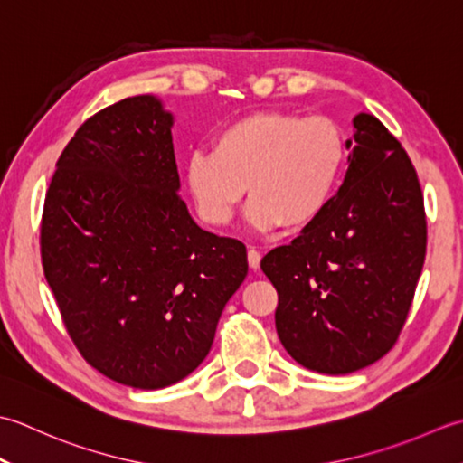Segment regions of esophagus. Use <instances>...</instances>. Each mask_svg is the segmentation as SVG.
<instances>
[{
  "instance_id": "esophagus-1",
  "label": "esophagus",
  "mask_w": 463,
  "mask_h": 463,
  "mask_svg": "<svg viewBox=\"0 0 463 463\" xmlns=\"http://www.w3.org/2000/svg\"><path fill=\"white\" fill-rule=\"evenodd\" d=\"M260 261H261V253L256 248H250L248 250V263L251 269H258L260 268Z\"/></svg>"
}]
</instances>
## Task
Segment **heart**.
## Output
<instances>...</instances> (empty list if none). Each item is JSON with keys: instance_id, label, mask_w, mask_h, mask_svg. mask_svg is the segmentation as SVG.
<instances>
[{"instance_id": "heart-1", "label": "heart", "mask_w": 463, "mask_h": 463, "mask_svg": "<svg viewBox=\"0 0 463 463\" xmlns=\"http://www.w3.org/2000/svg\"><path fill=\"white\" fill-rule=\"evenodd\" d=\"M344 162L345 141L334 119L263 109L225 126L213 152L192 154L187 185L212 225L230 223L250 190L253 228H306L332 200Z\"/></svg>"}]
</instances>
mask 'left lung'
Segmentation results:
<instances>
[{
  "label": "left lung",
  "instance_id": "obj_1",
  "mask_svg": "<svg viewBox=\"0 0 463 463\" xmlns=\"http://www.w3.org/2000/svg\"><path fill=\"white\" fill-rule=\"evenodd\" d=\"M354 128L350 165L324 213L261 260L278 289L279 342L298 364L329 375L362 370L395 345L428 245L411 159L370 113Z\"/></svg>",
  "mask_w": 463,
  "mask_h": 463
}]
</instances>
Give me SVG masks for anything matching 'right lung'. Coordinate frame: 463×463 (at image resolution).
Segmentation results:
<instances>
[{
  "instance_id": "obj_1",
  "label": "right lung",
  "mask_w": 463,
  "mask_h": 463,
  "mask_svg": "<svg viewBox=\"0 0 463 463\" xmlns=\"http://www.w3.org/2000/svg\"><path fill=\"white\" fill-rule=\"evenodd\" d=\"M172 124L154 96L83 121L42 215V266L71 342L137 390L167 388L205 360L248 276L245 245L202 230L177 194Z\"/></svg>"
}]
</instances>
